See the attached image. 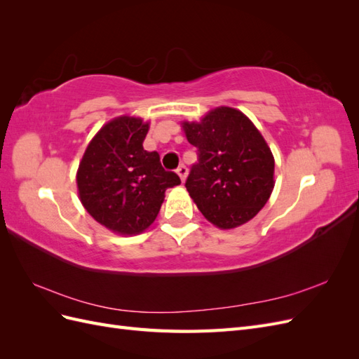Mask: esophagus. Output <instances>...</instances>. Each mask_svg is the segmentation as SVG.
<instances>
[{"instance_id": "esophagus-1", "label": "esophagus", "mask_w": 359, "mask_h": 359, "mask_svg": "<svg viewBox=\"0 0 359 359\" xmlns=\"http://www.w3.org/2000/svg\"><path fill=\"white\" fill-rule=\"evenodd\" d=\"M177 173H178V177H180V180H181V182L186 181V178H187V168H186V166L181 165V166L177 169Z\"/></svg>"}]
</instances>
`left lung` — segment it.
<instances>
[{"label": "left lung", "mask_w": 359, "mask_h": 359, "mask_svg": "<svg viewBox=\"0 0 359 359\" xmlns=\"http://www.w3.org/2000/svg\"><path fill=\"white\" fill-rule=\"evenodd\" d=\"M181 127L199 151L186 187L205 219L223 231L252 220L276 184L274 156L252 119L219 106Z\"/></svg>", "instance_id": "obj_1"}]
</instances>
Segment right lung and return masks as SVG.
<instances>
[{"label": "right lung", "mask_w": 359, "mask_h": 359, "mask_svg": "<svg viewBox=\"0 0 359 359\" xmlns=\"http://www.w3.org/2000/svg\"><path fill=\"white\" fill-rule=\"evenodd\" d=\"M149 123L116 116L94 135L76 172L81 203L93 219L118 235H137L154 223L165 191L181 184L144 149Z\"/></svg>", "instance_id": "1"}]
</instances>
